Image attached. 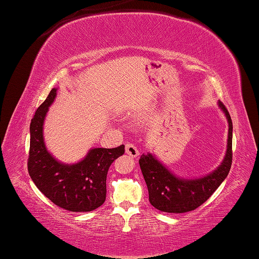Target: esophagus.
<instances>
[{
  "label": "esophagus",
  "mask_w": 259,
  "mask_h": 259,
  "mask_svg": "<svg viewBox=\"0 0 259 259\" xmlns=\"http://www.w3.org/2000/svg\"><path fill=\"white\" fill-rule=\"evenodd\" d=\"M125 151H126V153L128 156H131V157H138L139 155H140V152H139V150H138V148L134 146V144H132V143H127L126 146H125Z\"/></svg>",
  "instance_id": "esophagus-1"
}]
</instances>
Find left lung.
Wrapping results in <instances>:
<instances>
[{
    "label": "left lung",
    "mask_w": 259,
    "mask_h": 259,
    "mask_svg": "<svg viewBox=\"0 0 259 259\" xmlns=\"http://www.w3.org/2000/svg\"><path fill=\"white\" fill-rule=\"evenodd\" d=\"M219 107L229 122L226 153L223 161L211 173L198 179H183L167 168L152 153H143L139 164L146 181L149 201L158 210L165 212H187L194 210L209 199L226 179L232 165V120L228 109L221 101Z\"/></svg>",
    "instance_id": "obj_1"
}]
</instances>
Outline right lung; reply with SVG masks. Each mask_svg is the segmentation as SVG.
<instances>
[{
    "mask_svg": "<svg viewBox=\"0 0 259 259\" xmlns=\"http://www.w3.org/2000/svg\"><path fill=\"white\" fill-rule=\"evenodd\" d=\"M57 97L52 89L31 119L28 173L36 187L54 205L69 211H92L106 200L108 169L124 155L125 146L93 148L76 164H63L45 147L43 125L49 107Z\"/></svg>",
    "mask_w": 259,
    "mask_h": 259,
    "instance_id": "1",
    "label": "right lung"
}]
</instances>
